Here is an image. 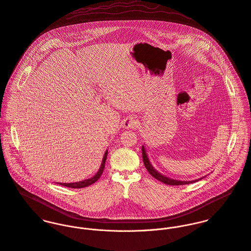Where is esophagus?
Wrapping results in <instances>:
<instances>
[{"instance_id": "esophagus-1", "label": "esophagus", "mask_w": 251, "mask_h": 251, "mask_svg": "<svg viewBox=\"0 0 251 251\" xmlns=\"http://www.w3.org/2000/svg\"><path fill=\"white\" fill-rule=\"evenodd\" d=\"M139 125V121L137 118L133 117V116H130V117H127L126 119H124L122 121V126L123 128L125 129H132V128H136L138 127Z\"/></svg>"}]
</instances>
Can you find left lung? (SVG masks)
<instances>
[{
    "label": "left lung",
    "mask_w": 251,
    "mask_h": 251,
    "mask_svg": "<svg viewBox=\"0 0 251 251\" xmlns=\"http://www.w3.org/2000/svg\"><path fill=\"white\" fill-rule=\"evenodd\" d=\"M142 151H143V160H144V164L147 168V170L149 171V173L151 174V176L156 178L157 180L165 183V184H168V185H184V184H189V183H192V182H196L198 180H200L201 178H203L204 176L201 177L199 179H195V180H188V181H185V180H177V179H174V178H171V177H168L162 174H160L158 171H156L153 166L151 165V161L149 159V156H148V153L146 151V148L143 146L142 147Z\"/></svg>",
    "instance_id": "left-lung-1"
}]
</instances>
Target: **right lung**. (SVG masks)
Instances as JSON below:
<instances>
[{
  "label": "right lung",
  "instance_id": "1",
  "mask_svg": "<svg viewBox=\"0 0 251 251\" xmlns=\"http://www.w3.org/2000/svg\"><path fill=\"white\" fill-rule=\"evenodd\" d=\"M106 156H107V151L104 152V155L102 157V161H101V164H100V169L99 171L96 173V175L91 177V178H88V179H84L82 181H78V182H73V183H59L60 185H63V186H66V187H70V188H83V187H87L93 183H95L99 178H100L102 172H103V169H104V163H105V160H106Z\"/></svg>",
  "mask_w": 251,
  "mask_h": 251
}]
</instances>
